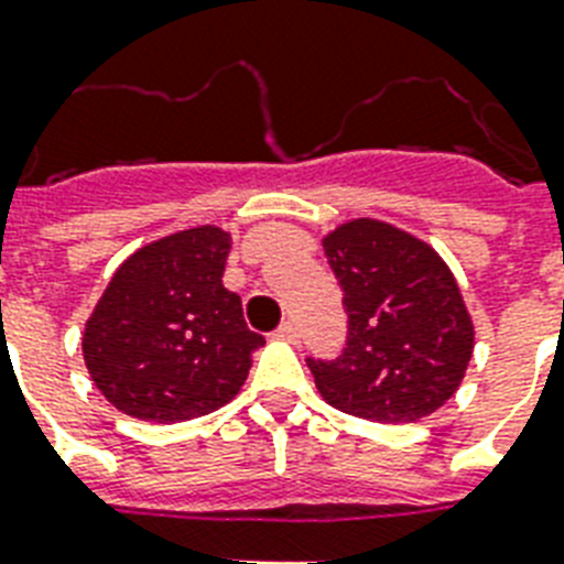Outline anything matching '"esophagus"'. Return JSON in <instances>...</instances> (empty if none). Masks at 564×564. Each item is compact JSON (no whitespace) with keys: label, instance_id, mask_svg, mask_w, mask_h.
I'll use <instances>...</instances> for the list:
<instances>
[{"label":"esophagus","instance_id":"obj_1","mask_svg":"<svg viewBox=\"0 0 564 564\" xmlns=\"http://www.w3.org/2000/svg\"><path fill=\"white\" fill-rule=\"evenodd\" d=\"M274 336H278V339H286V343H299V325H295V322H283V325L274 330Z\"/></svg>","mask_w":564,"mask_h":564}]
</instances>
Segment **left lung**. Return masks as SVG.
I'll use <instances>...</instances> for the list:
<instances>
[{
    "instance_id": "8db88e82",
    "label": "left lung",
    "mask_w": 564,
    "mask_h": 564,
    "mask_svg": "<svg viewBox=\"0 0 564 564\" xmlns=\"http://www.w3.org/2000/svg\"><path fill=\"white\" fill-rule=\"evenodd\" d=\"M348 313L336 360H313L322 398L357 419L401 424L436 412L463 383L474 325L445 260L377 219L345 221L325 237Z\"/></svg>"
}]
</instances>
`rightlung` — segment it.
<instances>
[{
	"label": "right lung",
	"instance_id": "add662e5",
	"mask_svg": "<svg viewBox=\"0 0 564 564\" xmlns=\"http://www.w3.org/2000/svg\"><path fill=\"white\" fill-rule=\"evenodd\" d=\"M228 251L230 234L202 225L140 248L110 278L82 348L119 412L175 424L219 410L246 383L265 339L221 286Z\"/></svg>",
	"mask_w": 564,
	"mask_h": 564
}]
</instances>
